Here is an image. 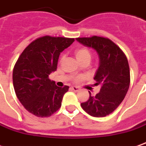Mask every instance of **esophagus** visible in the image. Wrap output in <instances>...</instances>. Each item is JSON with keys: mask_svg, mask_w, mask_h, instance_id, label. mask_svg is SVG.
<instances>
[{"mask_svg": "<svg viewBox=\"0 0 146 146\" xmlns=\"http://www.w3.org/2000/svg\"><path fill=\"white\" fill-rule=\"evenodd\" d=\"M71 89L74 92H78V91L80 90V88L79 87H76V86H72L71 87Z\"/></svg>", "mask_w": 146, "mask_h": 146, "instance_id": "1", "label": "esophagus"}]
</instances>
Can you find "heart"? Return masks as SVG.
Returning a JSON list of instances; mask_svg holds the SVG:
<instances>
[{
    "label": "heart",
    "mask_w": 146,
    "mask_h": 146,
    "mask_svg": "<svg viewBox=\"0 0 146 146\" xmlns=\"http://www.w3.org/2000/svg\"><path fill=\"white\" fill-rule=\"evenodd\" d=\"M75 55H76L77 60L81 62L82 61L85 60V59H91V53L89 51V50L87 49L86 47H80V48L76 49L75 50ZM84 78L83 76H76L74 78L75 81H79L81 80Z\"/></svg>",
    "instance_id": "b5f03b06"
}]
</instances>
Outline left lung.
Masks as SVG:
<instances>
[{"label": "left lung", "instance_id": "1", "mask_svg": "<svg viewBox=\"0 0 146 146\" xmlns=\"http://www.w3.org/2000/svg\"><path fill=\"white\" fill-rule=\"evenodd\" d=\"M76 40L97 51L100 67L94 77L100 92L91 96L81 108L93 117H104L114 111L123 102L130 84V67L123 51L108 38L93 35L76 38Z\"/></svg>", "mask_w": 146, "mask_h": 146}]
</instances>
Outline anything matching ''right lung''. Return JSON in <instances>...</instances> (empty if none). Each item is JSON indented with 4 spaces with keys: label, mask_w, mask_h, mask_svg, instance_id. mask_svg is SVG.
I'll return each mask as SVG.
<instances>
[{
    "label": "right lung",
    "mask_w": 146,
    "mask_h": 146,
    "mask_svg": "<svg viewBox=\"0 0 146 146\" xmlns=\"http://www.w3.org/2000/svg\"><path fill=\"white\" fill-rule=\"evenodd\" d=\"M74 41L73 38L42 36L31 42L17 59L13 87L18 100L32 115L49 117L61 108L69 86L58 87L49 75L57 70L60 53Z\"/></svg>",
    "instance_id": "add662e5"
}]
</instances>
